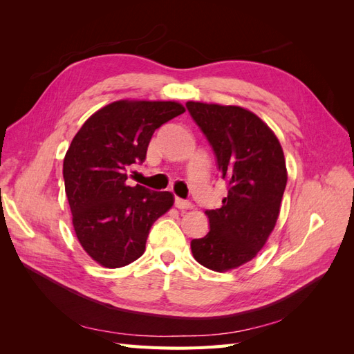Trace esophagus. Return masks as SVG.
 <instances>
[{"mask_svg": "<svg viewBox=\"0 0 354 354\" xmlns=\"http://www.w3.org/2000/svg\"><path fill=\"white\" fill-rule=\"evenodd\" d=\"M174 205L178 208V209H189L194 205H192V202L186 201V199H181V198H176L174 199Z\"/></svg>", "mask_w": 354, "mask_h": 354, "instance_id": "1", "label": "esophagus"}]
</instances>
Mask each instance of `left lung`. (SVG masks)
<instances>
[{
	"label": "left lung",
	"instance_id": "1",
	"mask_svg": "<svg viewBox=\"0 0 354 354\" xmlns=\"http://www.w3.org/2000/svg\"><path fill=\"white\" fill-rule=\"evenodd\" d=\"M186 108L227 183L221 207L205 211L209 232L190 248L207 269H236L259 254L279 217L288 180L282 146L259 116L239 106L187 102Z\"/></svg>",
	"mask_w": 354,
	"mask_h": 354
}]
</instances>
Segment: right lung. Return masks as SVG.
<instances>
[{"label":"right lung","instance_id":"right-lung-1","mask_svg":"<svg viewBox=\"0 0 354 354\" xmlns=\"http://www.w3.org/2000/svg\"><path fill=\"white\" fill-rule=\"evenodd\" d=\"M183 112L177 102H113L73 137L63 178L75 233L94 261L109 269L136 261L152 224L173 207L171 192L125 181L130 165L146 159L155 130Z\"/></svg>","mask_w":354,"mask_h":354}]
</instances>
